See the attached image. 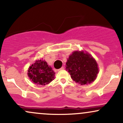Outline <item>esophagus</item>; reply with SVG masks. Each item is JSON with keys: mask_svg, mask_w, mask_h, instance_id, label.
Returning a JSON list of instances; mask_svg holds the SVG:
<instances>
[{"mask_svg": "<svg viewBox=\"0 0 123 123\" xmlns=\"http://www.w3.org/2000/svg\"><path fill=\"white\" fill-rule=\"evenodd\" d=\"M63 69H64V67L62 66V67H61L60 69H58L57 70H58V71H60V70H63Z\"/></svg>", "mask_w": 123, "mask_h": 123, "instance_id": "1", "label": "esophagus"}]
</instances>
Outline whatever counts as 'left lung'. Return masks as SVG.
<instances>
[{
	"label": "left lung",
	"instance_id": "obj_1",
	"mask_svg": "<svg viewBox=\"0 0 123 123\" xmlns=\"http://www.w3.org/2000/svg\"><path fill=\"white\" fill-rule=\"evenodd\" d=\"M66 70L73 81L80 85L90 84L95 80L98 73V64L90 54L75 51L69 57Z\"/></svg>",
	"mask_w": 123,
	"mask_h": 123
}]
</instances>
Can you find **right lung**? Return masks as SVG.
Here are the masks:
<instances>
[{"label":"right lung","instance_id":"right-lung-1","mask_svg":"<svg viewBox=\"0 0 123 123\" xmlns=\"http://www.w3.org/2000/svg\"><path fill=\"white\" fill-rule=\"evenodd\" d=\"M28 75L34 83L45 86L54 79L55 72L46 61L39 60L29 68Z\"/></svg>","mask_w":123,"mask_h":123}]
</instances>
